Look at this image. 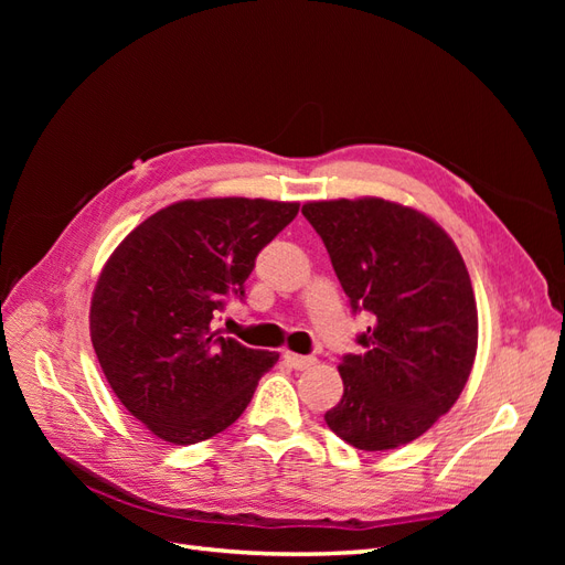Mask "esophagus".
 <instances>
[{"mask_svg": "<svg viewBox=\"0 0 565 565\" xmlns=\"http://www.w3.org/2000/svg\"><path fill=\"white\" fill-rule=\"evenodd\" d=\"M285 363H287L289 367H295V370H306V367H311V365L316 363V358H313V355H299V353L287 351V353H285Z\"/></svg>", "mask_w": 565, "mask_h": 565, "instance_id": "obj_1", "label": "esophagus"}]
</instances>
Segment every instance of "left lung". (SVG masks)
<instances>
[{
    "label": "left lung",
    "mask_w": 565,
    "mask_h": 565,
    "mask_svg": "<svg viewBox=\"0 0 565 565\" xmlns=\"http://www.w3.org/2000/svg\"><path fill=\"white\" fill-rule=\"evenodd\" d=\"M301 214L351 311L372 316L361 353L341 358L344 396L324 422L358 450L401 448L448 413L471 374L478 313L465 259L429 216L382 198L309 202Z\"/></svg>",
    "instance_id": "obj_1"
}]
</instances>
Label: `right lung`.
Segmentation results:
<instances>
[{
	"instance_id": "1",
	"label": "right lung",
	"mask_w": 565,
	"mask_h": 565,
	"mask_svg": "<svg viewBox=\"0 0 565 565\" xmlns=\"http://www.w3.org/2000/svg\"><path fill=\"white\" fill-rule=\"evenodd\" d=\"M297 202L183 200L148 216L100 270L89 328L110 388L146 429L174 446L207 440L241 417L278 353L212 330L245 299L259 254Z\"/></svg>"
}]
</instances>
